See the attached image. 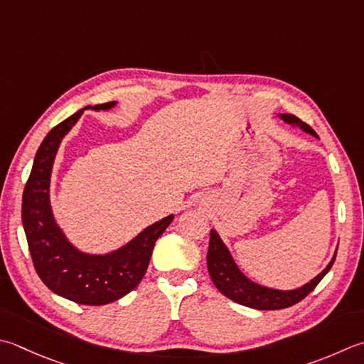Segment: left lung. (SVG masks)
<instances>
[{
  "mask_svg": "<svg viewBox=\"0 0 364 364\" xmlns=\"http://www.w3.org/2000/svg\"><path fill=\"white\" fill-rule=\"evenodd\" d=\"M282 119H286L287 123H294L301 127L303 131L316 135L314 129L309 124H306L295 115H290V113H284L281 115ZM333 260L330 265L326 267L322 273L317 277H314L309 284H306L301 289L290 290V291H281V290H273L257 286L241 274L240 269L235 265L229 249L224 246L223 241H220L219 235L211 230L210 233V247H208V255H206V262H208V272L213 282L218 287L220 294H224L227 298L237 301L247 308L254 309H262V311H272V309H284L290 308L296 303H300L303 298L308 296L312 290L317 287V284L323 279V276L330 272L333 267Z\"/></svg>",
  "mask_w": 364,
  "mask_h": 364,
  "instance_id": "left-lung-1",
  "label": "left lung"
}]
</instances>
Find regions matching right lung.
Masks as SVG:
<instances>
[{
	"label": "right lung",
	"mask_w": 364,
	"mask_h": 364,
	"mask_svg": "<svg viewBox=\"0 0 364 364\" xmlns=\"http://www.w3.org/2000/svg\"><path fill=\"white\" fill-rule=\"evenodd\" d=\"M113 105L115 102H105L91 109L105 110ZM85 109H90V105ZM82 113L83 110H78L56 124L41 144L25 184L21 223L41 281L53 294L70 301L101 306L119 300L139 286L146 273L156 240L172 224L173 216L149 225L129 245L107 255L82 254L68 243L50 210L48 184L60 141Z\"/></svg>",
	"instance_id": "1"
}]
</instances>
